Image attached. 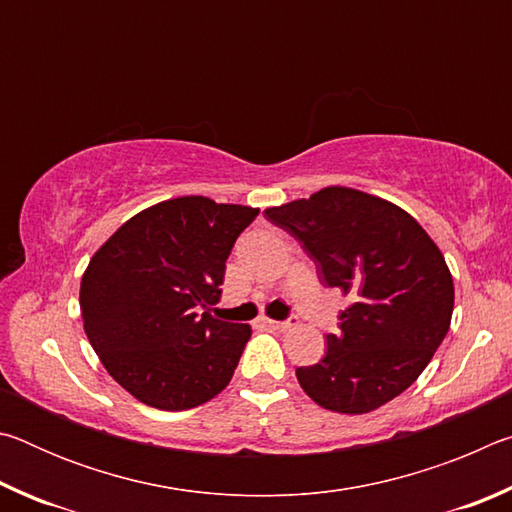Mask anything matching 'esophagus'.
<instances>
[{
    "label": "esophagus",
    "instance_id": "1",
    "mask_svg": "<svg viewBox=\"0 0 512 512\" xmlns=\"http://www.w3.org/2000/svg\"><path fill=\"white\" fill-rule=\"evenodd\" d=\"M264 323L271 327V329H277V332H287V329L293 327V320H271V318H264Z\"/></svg>",
    "mask_w": 512,
    "mask_h": 512
}]
</instances>
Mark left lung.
Here are the masks:
<instances>
[{
	"label": "left lung",
	"mask_w": 512,
	"mask_h": 512,
	"mask_svg": "<svg viewBox=\"0 0 512 512\" xmlns=\"http://www.w3.org/2000/svg\"><path fill=\"white\" fill-rule=\"evenodd\" d=\"M264 214L300 241L325 287L352 298L341 332L327 334L325 357L296 370L302 391L350 415L404 393L452 323V273L433 239L402 207L350 187H325Z\"/></svg>",
	"instance_id": "obj_1"
}]
</instances>
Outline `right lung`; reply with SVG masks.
I'll return each instance as SVG.
<instances>
[{
	"mask_svg": "<svg viewBox=\"0 0 512 512\" xmlns=\"http://www.w3.org/2000/svg\"><path fill=\"white\" fill-rule=\"evenodd\" d=\"M257 214L205 196L171 198L128 219L90 259L85 334L135 400L185 411L230 384L250 325L196 309L221 298L225 259Z\"/></svg>",
	"mask_w": 512,
	"mask_h": 512,
	"instance_id": "1",
	"label": "right lung"
}]
</instances>
